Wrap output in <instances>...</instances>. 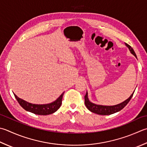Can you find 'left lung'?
Instances as JSON below:
<instances>
[{"mask_svg": "<svg viewBox=\"0 0 147 147\" xmlns=\"http://www.w3.org/2000/svg\"><path fill=\"white\" fill-rule=\"evenodd\" d=\"M125 45L129 48L131 53L134 55L137 58L136 55L135 53L133 48H132L130 45L127 44V43H125ZM134 92L132 94L131 96L129 97L127 100H125V101L122 102V103H120V104L115 106H102L95 105L94 103L89 101V100L88 99V93L87 92L85 96V105L86 106V107H87L89 110L93 112L94 113L101 115H111L115 113H117V112L122 110V109L128 104V102L130 101L131 99L133 96Z\"/></svg>", "mask_w": 147, "mask_h": 147, "instance_id": "8db88e82", "label": "left lung"}]
</instances>
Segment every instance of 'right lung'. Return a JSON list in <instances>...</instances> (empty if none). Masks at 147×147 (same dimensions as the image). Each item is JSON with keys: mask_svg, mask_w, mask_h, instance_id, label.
I'll return each mask as SVG.
<instances>
[{"mask_svg": "<svg viewBox=\"0 0 147 147\" xmlns=\"http://www.w3.org/2000/svg\"><path fill=\"white\" fill-rule=\"evenodd\" d=\"M64 92H63L55 101L51 102L50 104L47 105H34L31 103L26 102L25 100L19 98L15 94H14V97L16 99L17 101L18 102L20 105L28 111L33 113L36 115H47L52 114L55 112L62 105V97L64 96Z\"/></svg>", "mask_w": 147, "mask_h": 147, "instance_id": "obj_1", "label": "right lung"}]
</instances>
